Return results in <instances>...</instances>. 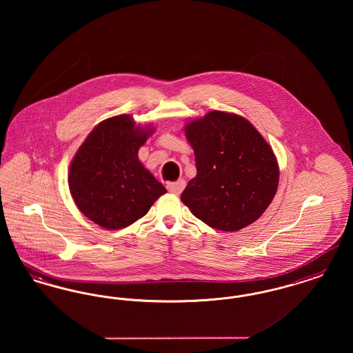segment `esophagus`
<instances>
[{
    "mask_svg": "<svg viewBox=\"0 0 353 353\" xmlns=\"http://www.w3.org/2000/svg\"><path fill=\"white\" fill-rule=\"evenodd\" d=\"M184 180H179V181H174V183H168L167 184V189H168L170 193L173 194H180L185 188Z\"/></svg>",
    "mask_w": 353,
    "mask_h": 353,
    "instance_id": "obj_1",
    "label": "esophagus"
}]
</instances>
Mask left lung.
<instances>
[{"label":"left lung","mask_w":353,"mask_h":353,"mask_svg":"<svg viewBox=\"0 0 353 353\" xmlns=\"http://www.w3.org/2000/svg\"><path fill=\"white\" fill-rule=\"evenodd\" d=\"M185 136L197 168V176L181 193L190 212L222 232H238L259 219L276 193L279 168L271 147L252 123L212 111L189 121Z\"/></svg>","instance_id":"obj_1"}]
</instances>
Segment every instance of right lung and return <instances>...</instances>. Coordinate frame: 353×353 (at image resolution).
<instances>
[{"label":"right lung","instance_id":"add662e5","mask_svg":"<svg viewBox=\"0 0 353 353\" xmlns=\"http://www.w3.org/2000/svg\"><path fill=\"white\" fill-rule=\"evenodd\" d=\"M153 131L136 127L130 115L99 123L74 156L68 188L78 209L101 228L119 230L145 216L167 193L137 152Z\"/></svg>","mask_w":353,"mask_h":353}]
</instances>
